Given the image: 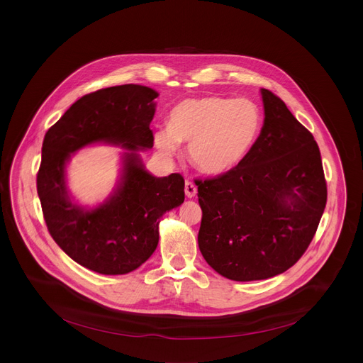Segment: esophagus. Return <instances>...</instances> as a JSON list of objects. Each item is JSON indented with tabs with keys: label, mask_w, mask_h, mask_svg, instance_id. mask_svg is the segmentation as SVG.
Wrapping results in <instances>:
<instances>
[{
	"label": "esophagus",
	"mask_w": 363,
	"mask_h": 363,
	"mask_svg": "<svg viewBox=\"0 0 363 363\" xmlns=\"http://www.w3.org/2000/svg\"><path fill=\"white\" fill-rule=\"evenodd\" d=\"M185 195L188 198H194L196 195V186L194 185V182H191V181L185 182Z\"/></svg>",
	"instance_id": "esophagus-1"
}]
</instances>
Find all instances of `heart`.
<instances>
[{
  "label": "heart",
  "instance_id": "obj_1",
  "mask_svg": "<svg viewBox=\"0 0 363 363\" xmlns=\"http://www.w3.org/2000/svg\"><path fill=\"white\" fill-rule=\"evenodd\" d=\"M263 126V113L247 99H185L172 108L168 128L153 135L157 149L171 158L179 143L189 145V160L206 175L238 168L252 150Z\"/></svg>",
  "mask_w": 363,
  "mask_h": 363
}]
</instances>
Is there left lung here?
Segmentation results:
<instances>
[{"label":"left lung","instance_id":"1","mask_svg":"<svg viewBox=\"0 0 363 363\" xmlns=\"http://www.w3.org/2000/svg\"><path fill=\"white\" fill-rule=\"evenodd\" d=\"M260 91L264 123L245 161L228 174L195 181L199 251L218 274L235 281L266 280L296 264L328 199L313 135L280 97Z\"/></svg>","mask_w":363,"mask_h":363}]
</instances>
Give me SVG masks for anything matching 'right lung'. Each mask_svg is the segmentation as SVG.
<instances>
[{
	"mask_svg": "<svg viewBox=\"0 0 363 363\" xmlns=\"http://www.w3.org/2000/svg\"><path fill=\"white\" fill-rule=\"evenodd\" d=\"M158 96L140 84L100 89L73 103L44 136L37 192L47 228L70 258L91 272L116 276L142 266L157 250L161 217L185 199L179 174L153 177L139 155L153 146L149 125ZM94 143L125 152L117 188L90 209L74 202L65 168L74 151Z\"/></svg>",
	"mask_w": 363,
	"mask_h": 363,
	"instance_id": "obj_1",
	"label": "right lung"
}]
</instances>
